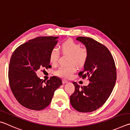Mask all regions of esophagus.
<instances>
[{"label": "esophagus", "instance_id": "34e87169", "mask_svg": "<svg viewBox=\"0 0 130 130\" xmlns=\"http://www.w3.org/2000/svg\"><path fill=\"white\" fill-rule=\"evenodd\" d=\"M62 84H66V83H67L68 81H67V80H64V79H63V80H62Z\"/></svg>", "mask_w": 130, "mask_h": 130}]
</instances>
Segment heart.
<instances>
[{
  "mask_svg": "<svg viewBox=\"0 0 130 130\" xmlns=\"http://www.w3.org/2000/svg\"><path fill=\"white\" fill-rule=\"evenodd\" d=\"M61 50L63 53L70 55L69 61L76 65L81 67L87 62L88 58V52L85 48H82L80 44L76 42L72 39L65 41L61 45ZM59 57V52L56 48L52 49L49 54L50 62L53 65L56 64ZM76 71V68L73 65L62 66L55 71L56 75L63 78H69Z\"/></svg>",
  "mask_w": 130,
  "mask_h": 130,
  "instance_id": "b5f03b06",
  "label": "heart"
}]
</instances>
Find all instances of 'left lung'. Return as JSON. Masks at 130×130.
Masks as SVG:
<instances>
[{"label": "left lung", "mask_w": 130, "mask_h": 130, "mask_svg": "<svg viewBox=\"0 0 130 130\" xmlns=\"http://www.w3.org/2000/svg\"><path fill=\"white\" fill-rule=\"evenodd\" d=\"M76 39L88 52L84 70L78 76L83 79L88 77L90 83L80 87L73 82L75 90L70 96V102L80 112H91L102 107L112 93L116 80L115 63L109 50L102 43L89 37H78Z\"/></svg>", "instance_id": "left-lung-1"}]
</instances>
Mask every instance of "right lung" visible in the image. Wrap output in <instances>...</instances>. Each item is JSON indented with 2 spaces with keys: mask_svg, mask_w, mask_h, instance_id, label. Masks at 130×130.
Instances as JSON below:
<instances>
[{
  "mask_svg": "<svg viewBox=\"0 0 130 130\" xmlns=\"http://www.w3.org/2000/svg\"><path fill=\"white\" fill-rule=\"evenodd\" d=\"M57 37H39L18 47L11 57L8 80L18 102L28 109L39 111L51 102L56 90L62 85L53 76L46 82L36 75L40 69H48L50 51L57 43Z\"/></svg>",
  "mask_w": 130,
  "mask_h": 130,
  "instance_id": "add662e5",
  "label": "right lung"
}]
</instances>
